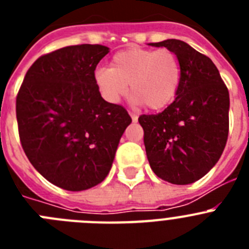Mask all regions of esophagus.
Here are the masks:
<instances>
[{"label": "esophagus", "mask_w": 249, "mask_h": 249, "mask_svg": "<svg viewBox=\"0 0 249 249\" xmlns=\"http://www.w3.org/2000/svg\"><path fill=\"white\" fill-rule=\"evenodd\" d=\"M129 116H131V118H132V121H133V122H137V121H138V116H137V114L129 112Z\"/></svg>", "instance_id": "esophagus-1"}]
</instances>
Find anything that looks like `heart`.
Returning <instances> with one entry per match:
<instances>
[{"instance_id":"heart-1","label":"heart","mask_w":249,"mask_h":249,"mask_svg":"<svg viewBox=\"0 0 249 249\" xmlns=\"http://www.w3.org/2000/svg\"><path fill=\"white\" fill-rule=\"evenodd\" d=\"M181 74V66L173 52L133 46L114 53L109 68H97L93 81L108 103L120 102L128 93L129 85L135 105L160 111L175 100Z\"/></svg>"}]
</instances>
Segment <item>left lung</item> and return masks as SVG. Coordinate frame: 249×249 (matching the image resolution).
<instances>
[{
  "mask_svg": "<svg viewBox=\"0 0 249 249\" xmlns=\"http://www.w3.org/2000/svg\"><path fill=\"white\" fill-rule=\"evenodd\" d=\"M148 45L173 52L182 72L175 101L160 113L138 118L149 166L169 183H193L210 172L223 153L230 93L212 59L188 43L172 38Z\"/></svg>",
  "mask_w": 249,
  "mask_h": 249,
  "instance_id": "obj_1",
  "label": "left lung"
}]
</instances>
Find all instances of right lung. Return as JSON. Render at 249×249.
<instances>
[{"label":"right lung","instance_id":"right-lung-1","mask_svg":"<svg viewBox=\"0 0 249 249\" xmlns=\"http://www.w3.org/2000/svg\"><path fill=\"white\" fill-rule=\"evenodd\" d=\"M109 52L101 45L68 46L30 67L16 100L22 148L39 175L78 192L107 177L132 120L102 98L93 72Z\"/></svg>","mask_w":249,"mask_h":249}]
</instances>
